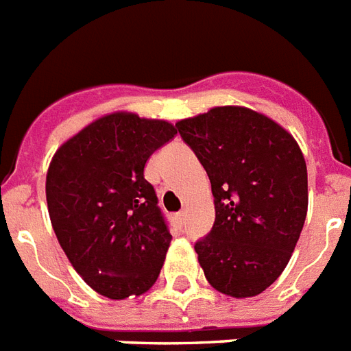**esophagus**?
Wrapping results in <instances>:
<instances>
[{"label":"esophagus","instance_id":"34e87169","mask_svg":"<svg viewBox=\"0 0 351 351\" xmlns=\"http://www.w3.org/2000/svg\"><path fill=\"white\" fill-rule=\"evenodd\" d=\"M175 220L178 224H184V220H186V211H178V213L175 215Z\"/></svg>","mask_w":351,"mask_h":351}]
</instances>
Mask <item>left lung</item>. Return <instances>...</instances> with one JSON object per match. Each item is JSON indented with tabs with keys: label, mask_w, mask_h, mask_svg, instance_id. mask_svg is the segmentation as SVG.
Segmentation results:
<instances>
[{
	"label": "left lung",
	"mask_w": 351,
	"mask_h": 351,
	"mask_svg": "<svg viewBox=\"0 0 351 351\" xmlns=\"http://www.w3.org/2000/svg\"><path fill=\"white\" fill-rule=\"evenodd\" d=\"M176 129L215 197L213 230L195 244L204 275L220 293L255 297L280 277L304 226V154L282 125L247 107H213Z\"/></svg>",
	"instance_id": "8db88e82"
}]
</instances>
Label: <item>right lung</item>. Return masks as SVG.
<instances>
[{
  "label": "right lung",
  "mask_w": 351,
  "mask_h": 351,
  "mask_svg": "<svg viewBox=\"0 0 351 351\" xmlns=\"http://www.w3.org/2000/svg\"><path fill=\"white\" fill-rule=\"evenodd\" d=\"M175 134L169 121L117 111L52 156L45 182L52 230L80 277L107 299L143 295L164 266L173 237L143 169Z\"/></svg>",
  "instance_id": "add662e5"
}]
</instances>
